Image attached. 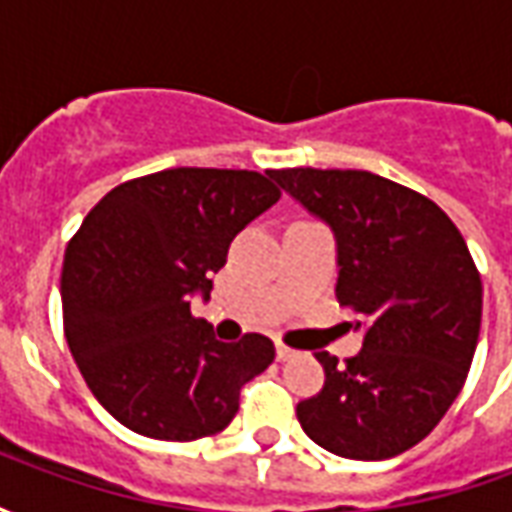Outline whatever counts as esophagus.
<instances>
[{
    "instance_id": "obj_1",
    "label": "esophagus",
    "mask_w": 512,
    "mask_h": 512,
    "mask_svg": "<svg viewBox=\"0 0 512 512\" xmlns=\"http://www.w3.org/2000/svg\"><path fill=\"white\" fill-rule=\"evenodd\" d=\"M293 356H296V351H293V348L277 343V359H279V362H288V359H293Z\"/></svg>"
}]
</instances>
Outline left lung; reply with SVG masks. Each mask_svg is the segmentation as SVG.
Wrapping results in <instances>:
<instances>
[{"label":"left lung","instance_id":"left-lung-1","mask_svg":"<svg viewBox=\"0 0 512 512\" xmlns=\"http://www.w3.org/2000/svg\"><path fill=\"white\" fill-rule=\"evenodd\" d=\"M337 244V301L365 329L345 367L318 354L326 384L296 406L323 450L384 461L428 436L472 367L483 282L436 202L365 169L268 172Z\"/></svg>","mask_w":512,"mask_h":512}]
</instances>
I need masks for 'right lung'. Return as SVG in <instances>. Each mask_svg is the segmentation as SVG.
<instances>
[{
  "instance_id": "1",
  "label": "right lung",
  "mask_w": 512,
  "mask_h": 512,
  "mask_svg": "<svg viewBox=\"0 0 512 512\" xmlns=\"http://www.w3.org/2000/svg\"><path fill=\"white\" fill-rule=\"evenodd\" d=\"M279 200L271 175L175 167L106 194L65 249V340L95 400L139 436L194 441L233 422L274 343L216 340L191 315L246 224Z\"/></svg>"
}]
</instances>
